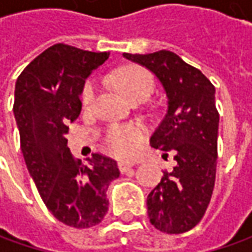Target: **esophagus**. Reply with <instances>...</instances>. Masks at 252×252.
Wrapping results in <instances>:
<instances>
[{
    "instance_id": "1",
    "label": "esophagus",
    "mask_w": 252,
    "mask_h": 252,
    "mask_svg": "<svg viewBox=\"0 0 252 252\" xmlns=\"http://www.w3.org/2000/svg\"><path fill=\"white\" fill-rule=\"evenodd\" d=\"M133 167V164L129 162V161H119V169H121L122 174H125V172H127L129 169Z\"/></svg>"
}]
</instances>
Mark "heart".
<instances>
[{"mask_svg":"<svg viewBox=\"0 0 252 252\" xmlns=\"http://www.w3.org/2000/svg\"><path fill=\"white\" fill-rule=\"evenodd\" d=\"M112 84L116 87V90L127 99H136L144 96L147 98L153 90V78L150 73L143 70L140 67H122L118 71L112 74ZM96 87L94 81H88L83 90L84 106H90L95 98ZM143 137V130L137 126H125V127H113L108 131L106 143L112 153L118 156H130L136 149L137 141Z\"/></svg>","mask_w":252,"mask_h":252,"instance_id":"b5f03b06","label":"heart"}]
</instances>
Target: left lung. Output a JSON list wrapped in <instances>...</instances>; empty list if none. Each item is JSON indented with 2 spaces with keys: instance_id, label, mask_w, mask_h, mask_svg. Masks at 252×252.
<instances>
[{
  "instance_id": "8db88e82",
  "label": "left lung",
  "mask_w": 252,
  "mask_h": 252,
  "mask_svg": "<svg viewBox=\"0 0 252 252\" xmlns=\"http://www.w3.org/2000/svg\"><path fill=\"white\" fill-rule=\"evenodd\" d=\"M157 77L167 96V112L151 136V146L171 154L175 167L164 172L147 196L151 224L167 234H181L202 220L215 188L219 112L213 84L178 54L160 50L123 53Z\"/></svg>"
}]
</instances>
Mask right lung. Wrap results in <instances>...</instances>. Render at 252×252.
<instances>
[{
    "label": "right lung",
    "mask_w": 252,
    "mask_h": 252,
    "mask_svg": "<svg viewBox=\"0 0 252 252\" xmlns=\"http://www.w3.org/2000/svg\"><path fill=\"white\" fill-rule=\"evenodd\" d=\"M108 57L54 44L15 84L14 115L28 171L52 215L75 228L101 223L109 206L108 187L121 175L116 161L102 154H92L88 164L74 160L65 139L67 125L81 112L85 80Z\"/></svg>",
    "instance_id": "1"
}]
</instances>
